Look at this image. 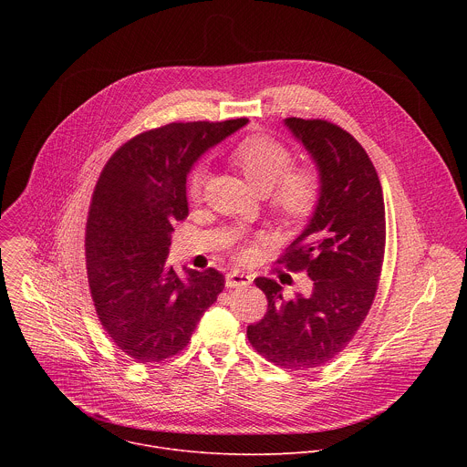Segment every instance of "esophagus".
I'll return each instance as SVG.
<instances>
[{
  "instance_id": "obj_1",
  "label": "esophagus",
  "mask_w": 467,
  "mask_h": 467,
  "mask_svg": "<svg viewBox=\"0 0 467 467\" xmlns=\"http://www.w3.org/2000/svg\"><path fill=\"white\" fill-rule=\"evenodd\" d=\"M251 281H253L251 275H247V274H244V272H240V270H233V272H229L227 277H225L227 288H242V286L251 285Z\"/></svg>"
}]
</instances>
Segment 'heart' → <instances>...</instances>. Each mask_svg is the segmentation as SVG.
Wrapping results in <instances>:
<instances>
[{
	"instance_id": "1",
	"label": "heart",
	"mask_w": 467,
	"mask_h": 467,
	"mask_svg": "<svg viewBox=\"0 0 467 467\" xmlns=\"http://www.w3.org/2000/svg\"><path fill=\"white\" fill-rule=\"evenodd\" d=\"M227 157L265 195L272 214L281 223L297 225L314 214L321 193V173L312 162L292 164L294 155L281 140L268 135H247L229 150ZM203 182L205 170L195 166L184 182L190 202L202 197ZM236 254L245 258L249 245L240 244Z\"/></svg>"
}]
</instances>
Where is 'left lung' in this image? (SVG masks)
<instances>
[{
    "label": "left lung",
    "mask_w": 467,
    "mask_h": 467,
    "mask_svg": "<svg viewBox=\"0 0 467 467\" xmlns=\"http://www.w3.org/2000/svg\"><path fill=\"white\" fill-rule=\"evenodd\" d=\"M321 173V193L306 229L277 260L312 279L308 296L283 297L274 279L256 277L268 312L247 327L265 360L306 371L337 358L364 323L382 272L386 213L382 186L366 150L327 119L286 118Z\"/></svg>",
    "instance_id": "obj_1"
}]
</instances>
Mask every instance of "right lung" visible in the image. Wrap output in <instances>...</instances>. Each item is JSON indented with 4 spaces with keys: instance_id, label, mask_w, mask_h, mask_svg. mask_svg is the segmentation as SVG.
Wrapping results in <instances>:
<instances>
[{
    "instance_id": "1",
    "label": "right lung",
    "mask_w": 467,
    "mask_h": 467,
    "mask_svg": "<svg viewBox=\"0 0 467 467\" xmlns=\"http://www.w3.org/2000/svg\"><path fill=\"white\" fill-rule=\"evenodd\" d=\"M245 123L173 121L144 130L99 173L85 234L88 286L107 337L135 362L181 353L223 292L218 270H184L179 277L166 258L173 223L188 216L190 166Z\"/></svg>"
}]
</instances>
